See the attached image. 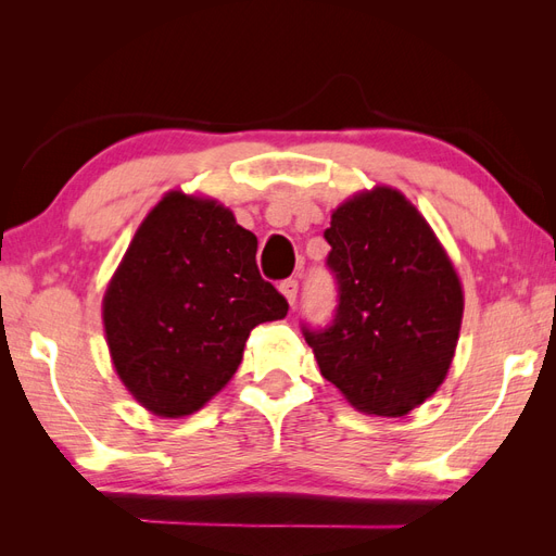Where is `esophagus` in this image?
<instances>
[{"mask_svg": "<svg viewBox=\"0 0 556 556\" xmlns=\"http://www.w3.org/2000/svg\"><path fill=\"white\" fill-rule=\"evenodd\" d=\"M296 292H299V280L288 278V280L280 282V294H282L285 299H288L290 306L296 304Z\"/></svg>", "mask_w": 556, "mask_h": 556, "instance_id": "1", "label": "esophagus"}]
</instances>
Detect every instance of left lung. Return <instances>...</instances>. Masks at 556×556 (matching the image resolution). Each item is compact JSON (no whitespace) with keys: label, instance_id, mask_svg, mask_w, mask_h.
I'll return each instance as SVG.
<instances>
[{"label":"left lung","instance_id":"obj_1","mask_svg":"<svg viewBox=\"0 0 556 556\" xmlns=\"http://www.w3.org/2000/svg\"><path fill=\"white\" fill-rule=\"evenodd\" d=\"M339 285L331 325L311 329L319 374L366 415L401 417L447 376L464 292L429 223L394 188L359 192L325 231Z\"/></svg>","mask_w":556,"mask_h":556}]
</instances>
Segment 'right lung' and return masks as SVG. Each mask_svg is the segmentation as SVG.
<instances>
[{"label": "right lung", "mask_w": 556, "mask_h": 556, "mask_svg": "<svg viewBox=\"0 0 556 556\" xmlns=\"http://www.w3.org/2000/svg\"><path fill=\"white\" fill-rule=\"evenodd\" d=\"M255 255L213 199L174 190L146 215L102 304L115 374L143 408L192 415L237 374L250 331L288 315Z\"/></svg>", "instance_id": "obj_1"}]
</instances>
